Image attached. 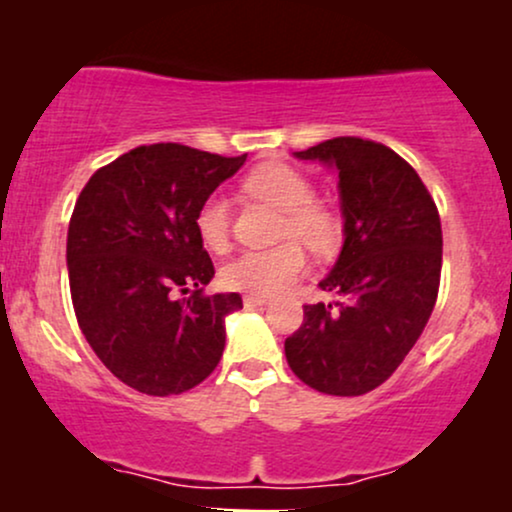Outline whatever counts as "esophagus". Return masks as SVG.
Returning <instances> with one entry per match:
<instances>
[{"label":"esophagus","mask_w":512,"mask_h":512,"mask_svg":"<svg viewBox=\"0 0 512 512\" xmlns=\"http://www.w3.org/2000/svg\"><path fill=\"white\" fill-rule=\"evenodd\" d=\"M269 298L267 296H245V308H260V305H267Z\"/></svg>","instance_id":"obj_1"}]
</instances>
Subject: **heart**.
I'll return each mask as SVG.
<instances>
[{"mask_svg":"<svg viewBox=\"0 0 512 512\" xmlns=\"http://www.w3.org/2000/svg\"><path fill=\"white\" fill-rule=\"evenodd\" d=\"M245 190L252 197L284 211L281 238H296L317 255H327L337 248L342 226L330 209L315 204V187L305 175L284 163H267L255 168L245 180ZM197 233L209 250H226L231 238V207L228 199L211 195L197 211ZM305 252L298 243H281L269 250H245L223 267L221 279L228 289L274 296L291 289L305 272Z\"/></svg>","mask_w":512,"mask_h":512,"instance_id":"obj_1","label":"heart"}]
</instances>
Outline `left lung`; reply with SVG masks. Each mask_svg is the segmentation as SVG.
<instances>
[{
    "instance_id": "obj_1",
    "label": "left lung",
    "mask_w": 512,
    "mask_h": 512,
    "mask_svg": "<svg viewBox=\"0 0 512 512\" xmlns=\"http://www.w3.org/2000/svg\"><path fill=\"white\" fill-rule=\"evenodd\" d=\"M337 170L344 245L322 291L284 342L293 373L317 392L358 397L383 385L424 332L438 298L443 231L416 170L383 144L337 137L293 151Z\"/></svg>"
}]
</instances>
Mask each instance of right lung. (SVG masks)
Segmentation results:
<instances>
[{
    "mask_svg": "<svg viewBox=\"0 0 512 512\" xmlns=\"http://www.w3.org/2000/svg\"><path fill=\"white\" fill-rule=\"evenodd\" d=\"M245 158L137 146L96 170L76 199L67 233L76 320L103 366L137 392L180 395L219 366L226 317L243 298L204 293L214 264L195 221Z\"/></svg>",
    "mask_w": 512,
    "mask_h": 512,
    "instance_id": "obj_1",
    "label": "right lung"
}]
</instances>
